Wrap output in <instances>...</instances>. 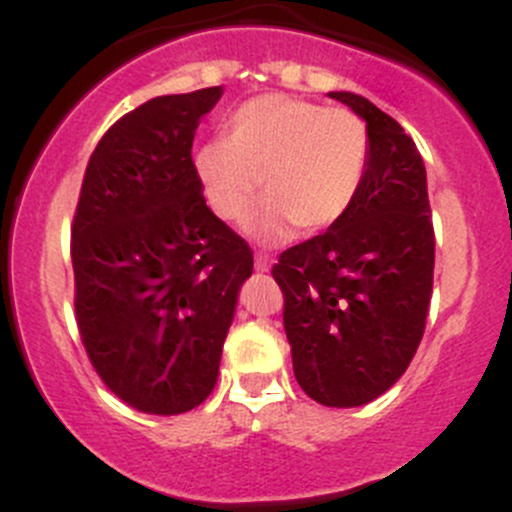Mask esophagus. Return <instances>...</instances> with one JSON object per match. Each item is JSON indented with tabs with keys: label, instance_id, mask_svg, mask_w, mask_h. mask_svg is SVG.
Returning a JSON list of instances; mask_svg holds the SVG:
<instances>
[{
	"label": "esophagus",
	"instance_id": "34e87169",
	"mask_svg": "<svg viewBox=\"0 0 512 512\" xmlns=\"http://www.w3.org/2000/svg\"><path fill=\"white\" fill-rule=\"evenodd\" d=\"M254 263H256V271H271L273 258L268 256V254H256L254 256Z\"/></svg>",
	"mask_w": 512,
	"mask_h": 512
}]
</instances>
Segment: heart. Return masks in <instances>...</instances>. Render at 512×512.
I'll use <instances>...</instances> for the list:
<instances>
[{"mask_svg":"<svg viewBox=\"0 0 512 512\" xmlns=\"http://www.w3.org/2000/svg\"><path fill=\"white\" fill-rule=\"evenodd\" d=\"M368 159L371 134L356 111L266 94L229 116L224 139L194 151V176L209 209L226 224L249 214L261 179L266 199L246 229L276 244L296 224L321 231L343 219L361 191Z\"/></svg>","mask_w":512,"mask_h":512,"instance_id":"heart-1","label":"heart"}]
</instances>
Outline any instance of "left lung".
I'll use <instances>...</instances> for the list:
<instances>
[{
  "mask_svg": "<svg viewBox=\"0 0 512 512\" xmlns=\"http://www.w3.org/2000/svg\"><path fill=\"white\" fill-rule=\"evenodd\" d=\"M368 126L366 179L343 219L283 251L273 278L298 386L321 406L376 401L426 331L435 236L426 166L411 136L366 96L331 91Z\"/></svg>",
  "mask_w": 512,
  "mask_h": 512,
  "instance_id": "8db88e82",
  "label": "left lung"
}]
</instances>
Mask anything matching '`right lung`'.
Here are the masks:
<instances>
[{
  "instance_id": "1",
  "label": "right lung",
  "mask_w": 512,
  "mask_h": 512,
  "mask_svg": "<svg viewBox=\"0 0 512 512\" xmlns=\"http://www.w3.org/2000/svg\"><path fill=\"white\" fill-rule=\"evenodd\" d=\"M224 89L156 96L86 166L72 226L74 308L91 366L126 406L179 416L209 398L254 254L206 206L196 126Z\"/></svg>"
}]
</instances>
